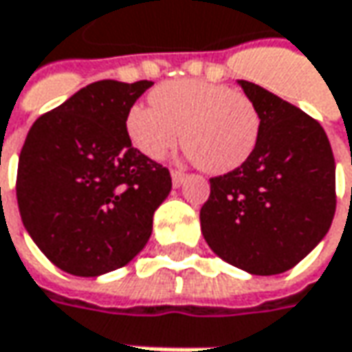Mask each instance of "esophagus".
<instances>
[{
    "label": "esophagus",
    "instance_id": "obj_1",
    "mask_svg": "<svg viewBox=\"0 0 352 352\" xmlns=\"http://www.w3.org/2000/svg\"><path fill=\"white\" fill-rule=\"evenodd\" d=\"M185 179H187V175H185V173H181V171H171V181H173V187H181V185L185 183Z\"/></svg>",
    "mask_w": 352,
    "mask_h": 352
}]
</instances>
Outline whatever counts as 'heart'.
<instances>
[{
	"label": "heart",
	"mask_w": 352,
	"mask_h": 352,
	"mask_svg": "<svg viewBox=\"0 0 352 352\" xmlns=\"http://www.w3.org/2000/svg\"><path fill=\"white\" fill-rule=\"evenodd\" d=\"M153 107L134 104L126 118L140 152L162 160L181 138L188 160L222 175L243 165L259 140L261 118L245 93L199 79H179L152 93Z\"/></svg>",
	"instance_id": "1"
}]
</instances>
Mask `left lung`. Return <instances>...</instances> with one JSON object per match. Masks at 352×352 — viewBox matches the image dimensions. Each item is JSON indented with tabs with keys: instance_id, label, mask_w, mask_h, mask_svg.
Returning <instances> with one entry per match:
<instances>
[{
	"instance_id": "8db88e82",
	"label": "left lung",
	"mask_w": 352,
	"mask_h": 352,
	"mask_svg": "<svg viewBox=\"0 0 352 352\" xmlns=\"http://www.w3.org/2000/svg\"><path fill=\"white\" fill-rule=\"evenodd\" d=\"M237 83L259 113V140L245 164L210 179L200 230L226 263L269 276L292 269L329 232L335 160L318 120L261 85Z\"/></svg>"
}]
</instances>
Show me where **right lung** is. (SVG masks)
Wrapping results in <instances>:
<instances>
[{"label": "right lung", "instance_id": "obj_1", "mask_svg": "<svg viewBox=\"0 0 352 352\" xmlns=\"http://www.w3.org/2000/svg\"><path fill=\"white\" fill-rule=\"evenodd\" d=\"M153 81H95L38 116L19 155L17 204L32 241L58 269L99 276L152 236L169 169L136 150L126 118Z\"/></svg>", "mask_w": 352, "mask_h": 352}]
</instances>
